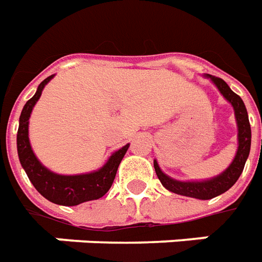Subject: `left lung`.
I'll use <instances>...</instances> for the list:
<instances>
[{"mask_svg":"<svg viewBox=\"0 0 262 262\" xmlns=\"http://www.w3.org/2000/svg\"><path fill=\"white\" fill-rule=\"evenodd\" d=\"M204 77L210 78L213 81L214 85L218 88V91L221 92V95L231 103L233 112H235L236 124H237V150H236V155L232 163L228 166L227 170L222 171L221 174H218L217 177H213L210 180L178 181L164 174L159 167L157 160H153L157 178L160 180L161 185L167 190H170L172 193L181 194V196L200 199V200L213 199L215 196L222 194L224 192H227L228 189H231L236 181L239 180L242 171L245 168L246 160L249 157L251 146L250 123H249L247 110H246V106L241 96L236 95L222 78L210 76V74H206Z\"/></svg>","mask_w":262,"mask_h":262,"instance_id":"obj_1","label":"left lung"}]
</instances>
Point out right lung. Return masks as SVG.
I'll return each instance as SVG.
<instances>
[{"mask_svg":"<svg viewBox=\"0 0 262 262\" xmlns=\"http://www.w3.org/2000/svg\"><path fill=\"white\" fill-rule=\"evenodd\" d=\"M54 76L55 74H52L45 78L38 85L34 96L23 106L19 117V129L16 137L17 155L30 182L47 200L60 206H77L84 202L96 200L107 193V190L115 181L120 163L128 150L129 143L116 150L101 168L86 174L62 176L42 166V163L37 159L31 149L30 139H29V119L33 107L40 99L44 86L54 78Z\"/></svg>","mask_w":262,"mask_h":262,"instance_id":"right-lung-1","label":"right lung"}]
</instances>
